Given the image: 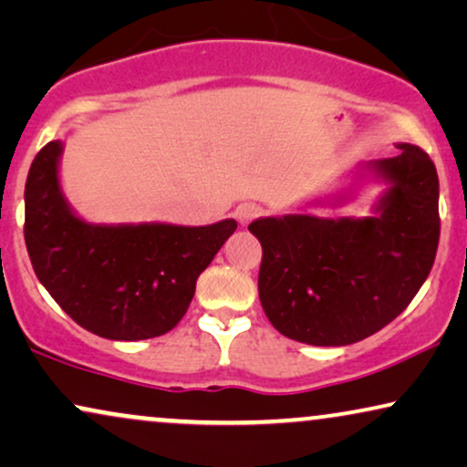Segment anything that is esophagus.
Wrapping results in <instances>:
<instances>
[{"label": "esophagus", "instance_id": "34e87169", "mask_svg": "<svg viewBox=\"0 0 467 467\" xmlns=\"http://www.w3.org/2000/svg\"><path fill=\"white\" fill-rule=\"evenodd\" d=\"M234 215H237L241 226H247V223H250L252 220H256V217L260 215V207L252 202H244V204H239L237 211H234Z\"/></svg>", "mask_w": 467, "mask_h": 467}]
</instances>
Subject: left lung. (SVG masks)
Returning a JSON list of instances; mask_svg holds the SVG:
<instances>
[{
    "label": "left lung",
    "instance_id": "1",
    "mask_svg": "<svg viewBox=\"0 0 467 467\" xmlns=\"http://www.w3.org/2000/svg\"><path fill=\"white\" fill-rule=\"evenodd\" d=\"M393 158L358 164L352 182L309 209L339 207L368 183H387L365 217L288 213L258 217V295L285 337L309 346L360 341L410 306L440 241V183L422 149L397 142Z\"/></svg>",
    "mask_w": 467,
    "mask_h": 467
}]
</instances>
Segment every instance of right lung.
Instances as JSON below:
<instances>
[{
  "mask_svg": "<svg viewBox=\"0 0 467 467\" xmlns=\"http://www.w3.org/2000/svg\"><path fill=\"white\" fill-rule=\"evenodd\" d=\"M61 153L64 140L48 142L25 183V244L40 284L99 337L139 341L169 333L237 222H87L61 190Z\"/></svg>",
  "mask_w": 467,
  "mask_h": 467,
  "instance_id": "add662e5",
  "label": "right lung"
}]
</instances>
